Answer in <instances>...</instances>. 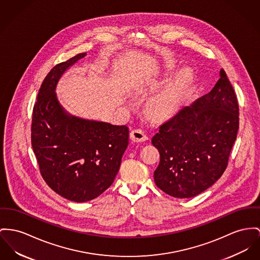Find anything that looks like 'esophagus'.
Instances as JSON below:
<instances>
[{
    "label": "esophagus",
    "mask_w": 260,
    "mask_h": 260,
    "mask_svg": "<svg viewBox=\"0 0 260 260\" xmlns=\"http://www.w3.org/2000/svg\"><path fill=\"white\" fill-rule=\"evenodd\" d=\"M130 138L135 143H142V142L146 141L148 137H147V135L145 134V132L143 130L134 129L130 133Z\"/></svg>",
    "instance_id": "1"
}]
</instances>
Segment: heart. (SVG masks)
Here are the masks:
<instances>
[{"label": "heart", "mask_w": 260, "mask_h": 260, "mask_svg": "<svg viewBox=\"0 0 260 260\" xmlns=\"http://www.w3.org/2000/svg\"><path fill=\"white\" fill-rule=\"evenodd\" d=\"M173 68V65L169 66V70ZM190 79L191 72L189 70L181 71L169 87H166L150 102V113L156 117H164L171 114L176 108Z\"/></svg>", "instance_id": "1"}]
</instances>
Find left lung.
<instances>
[{
	"label": "left lung",
	"instance_id": "obj_1",
	"mask_svg": "<svg viewBox=\"0 0 260 260\" xmlns=\"http://www.w3.org/2000/svg\"><path fill=\"white\" fill-rule=\"evenodd\" d=\"M210 92L158 126L156 186L176 198L206 190L224 173L240 126L239 103L224 70Z\"/></svg>",
	"mask_w": 260,
	"mask_h": 260
}]
</instances>
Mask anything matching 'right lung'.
Masks as SVG:
<instances>
[{
  "instance_id": "obj_1",
  "label": "right lung",
  "mask_w": 260,
  "mask_h": 260,
  "mask_svg": "<svg viewBox=\"0 0 260 260\" xmlns=\"http://www.w3.org/2000/svg\"><path fill=\"white\" fill-rule=\"evenodd\" d=\"M81 53L57 64L41 84L34 106L31 145L47 185L74 202L100 196L114 181L129 143L126 125L69 116L58 103L55 87Z\"/></svg>"
}]
</instances>
